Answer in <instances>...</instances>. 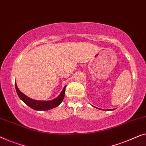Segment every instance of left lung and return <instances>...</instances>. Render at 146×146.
Wrapping results in <instances>:
<instances>
[{"mask_svg":"<svg viewBox=\"0 0 146 146\" xmlns=\"http://www.w3.org/2000/svg\"><path fill=\"white\" fill-rule=\"evenodd\" d=\"M95 108H96V107H95ZM114 110V109H110V110Z\"/></svg>","mask_w":146,"mask_h":146,"instance_id":"left-lung-1","label":"left lung"}]
</instances>
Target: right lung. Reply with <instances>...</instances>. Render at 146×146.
Returning <instances> with one entry per match:
<instances>
[{
	"mask_svg": "<svg viewBox=\"0 0 146 146\" xmlns=\"http://www.w3.org/2000/svg\"><path fill=\"white\" fill-rule=\"evenodd\" d=\"M15 87L16 93H17L19 98L24 102V103L27 104L29 107L32 108L33 109L36 110H48L52 109L53 108L57 107V106H58L59 104L61 103V102L63 101L65 96V91L66 86H65L64 88H63L62 90V91H61V93L57 98H55L53 100H49V101H42V100H36L32 99V98L28 97L27 96L22 93V92L18 89L16 83Z\"/></svg>",
	"mask_w": 146,
	"mask_h": 146,
	"instance_id": "right-lung-1",
	"label": "right lung"
}]
</instances>
